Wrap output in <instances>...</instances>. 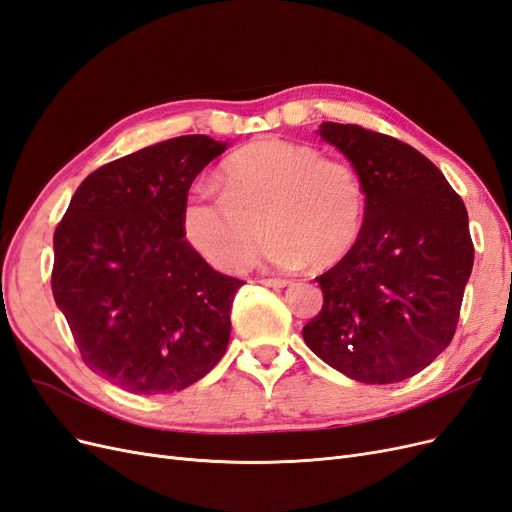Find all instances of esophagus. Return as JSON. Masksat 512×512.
Wrapping results in <instances>:
<instances>
[{"mask_svg": "<svg viewBox=\"0 0 512 512\" xmlns=\"http://www.w3.org/2000/svg\"><path fill=\"white\" fill-rule=\"evenodd\" d=\"M260 284H265L269 288H286L290 282L282 280V277H271V280H260Z\"/></svg>", "mask_w": 512, "mask_h": 512, "instance_id": "obj_1", "label": "esophagus"}]
</instances>
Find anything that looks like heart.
<instances>
[{
  "instance_id": "b5f03b06",
  "label": "heart",
  "mask_w": 512,
  "mask_h": 512,
  "mask_svg": "<svg viewBox=\"0 0 512 512\" xmlns=\"http://www.w3.org/2000/svg\"><path fill=\"white\" fill-rule=\"evenodd\" d=\"M224 192L194 185L181 224L194 250L222 271L252 258L265 228L262 258L280 269L324 271L361 237L367 190L348 162L324 160L316 147L265 138L222 164Z\"/></svg>"
}]
</instances>
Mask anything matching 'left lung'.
<instances>
[{"instance_id":"left-lung-1","label":"left lung","mask_w":512,"mask_h":512,"mask_svg":"<svg viewBox=\"0 0 512 512\" xmlns=\"http://www.w3.org/2000/svg\"><path fill=\"white\" fill-rule=\"evenodd\" d=\"M316 134L361 175L367 215L352 252L316 277L324 303L303 339L356 382L408 380L455 335L474 265L466 205L436 164L397 138L333 121Z\"/></svg>"}]
</instances>
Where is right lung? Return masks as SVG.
<instances>
[{
	"instance_id": "obj_1",
	"label": "right lung",
	"mask_w": 512,
	"mask_h": 512,
	"mask_svg": "<svg viewBox=\"0 0 512 512\" xmlns=\"http://www.w3.org/2000/svg\"><path fill=\"white\" fill-rule=\"evenodd\" d=\"M228 143L168 138L94 170L53 237V297L85 365L134 395L175 393L218 365L245 284L185 241L192 181Z\"/></svg>"
}]
</instances>
